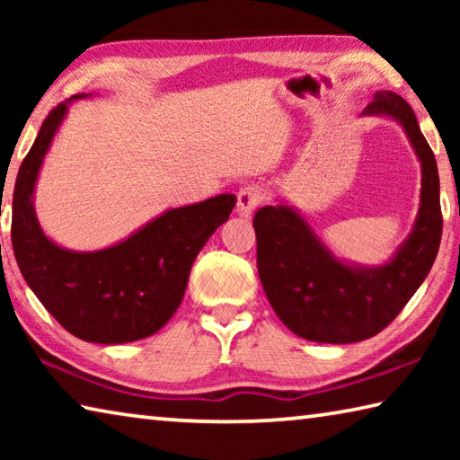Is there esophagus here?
Listing matches in <instances>:
<instances>
[{"mask_svg":"<svg viewBox=\"0 0 460 460\" xmlns=\"http://www.w3.org/2000/svg\"><path fill=\"white\" fill-rule=\"evenodd\" d=\"M266 199V192H263L261 186L258 184H247L237 192V213L241 217H249L255 208L260 207V202Z\"/></svg>","mask_w":460,"mask_h":460,"instance_id":"esophagus-1","label":"esophagus"}]
</instances>
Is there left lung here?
I'll list each match as a JSON object with an SVG mask.
<instances>
[{
    "instance_id": "obj_1",
    "label": "left lung",
    "mask_w": 460,
    "mask_h": 460,
    "mask_svg": "<svg viewBox=\"0 0 460 460\" xmlns=\"http://www.w3.org/2000/svg\"><path fill=\"white\" fill-rule=\"evenodd\" d=\"M361 115L398 121L422 166L414 229L392 260L373 268L339 260L288 205L261 207L253 217L263 292L279 321L306 341L345 345L384 331L424 282L440 247L438 168L414 111L398 93L377 91Z\"/></svg>"
}]
</instances>
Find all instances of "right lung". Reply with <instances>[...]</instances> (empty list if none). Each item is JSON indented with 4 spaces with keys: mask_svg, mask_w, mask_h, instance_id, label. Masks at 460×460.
<instances>
[{
    "mask_svg": "<svg viewBox=\"0 0 460 460\" xmlns=\"http://www.w3.org/2000/svg\"><path fill=\"white\" fill-rule=\"evenodd\" d=\"M81 93L52 109L15 178L12 245L22 276L65 329L89 342L121 345L164 326L189 284L194 260L229 219L235 194H217L168 211L99 252H71L44 235L34 211L38 172L54 136Z\"/></svg>",
    "mask_w": 460,
    "mask_h": 460,
    "instance_id": "add662e5",
    "label": "right lung"
}]
</instances>
